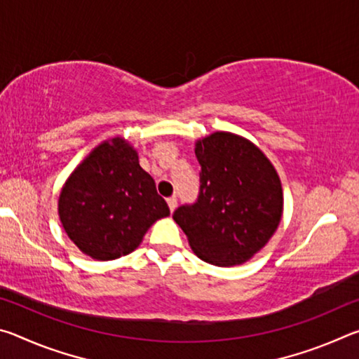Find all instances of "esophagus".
<instances>
[{
	"label": "esophagus",
	"mask_w": 359,
	"mask_h": 359,
	"mask_svg": "<svg viewBox=\"0 0 359 359\" xmlns=\"http://www.w3.org/2000/svg\"><path fill=\"white\" fill-rule=\"evenodd\" d=\"M166 201H168V205H169V210L174 212V210H175V208H177V198H175V196H171V198H168Z\"/></svg>",
	"instance_id": "1"
}]
</instances>
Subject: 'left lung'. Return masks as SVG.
<instances>
[{
	"instance_id": "1",
	"label": "left lung",
	"mask_w": 359,
	"mask_h": 359,
	"mask_svg": "<svg viewBox=\"0 0 359 359\" xmlns=\"http://www.w3.org/2000/svg\"><path fill=\"white\" fill-rule=\"evenodd\" d=\"M199 196L174 212V222L205 263L236 266L252 259L274 236L283 214L276 168L252 141L228 131L198 139Z\"/></svg>"
}]
</instances>
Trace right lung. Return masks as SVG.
Here are the masks:
<instances>
[{"mask_svg": "<svg viewBox=\"0 0 359 359\" xmlns=\"http://www.w3.org/2000/svg\"><path fill=\"white\" fill-rule=\"evenodd\" d=\"M58 215L68 238L93 259L135 252L147 229L169 215L136 149L112 137L85 156L60 191Z\"/></svg>", "mask_w": 359, "mask_h": 359, "instance_id": "obj_1", "label": "right lung"}]
</instances>
